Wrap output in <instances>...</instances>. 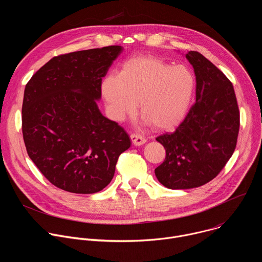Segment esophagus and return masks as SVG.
<instances>
[{
    "mask_svg": "<svg viewBox=\"0 0 262 262\" xmlns=\"http://www.w3.org/2000/svg\"><path fill=\"white\" fill-rule=\"evenodd\" d=\"M130 139L133 141V144L136 146H140L146 142V139L143 136H141L139 134H135V133L130 135Z\"/></svg>",
    "mask_w": 262,
    "mask_h": 262,
    "instance_id": "34e87169",
    "label": "esophagus"
}]
</instances>
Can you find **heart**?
<instances>
[{"label":"heart","mask_w":262,"mask_h":262,"mask_svg":"<svg viewBox=\"0 0 262 262\" xmlns=\"http://www.w3.org/2000/svg\"><path fill=\"white\" fill-rule=\"evenodd\" d=\"M194 90L195 77L188 67L154 56L127 60L118 76H108L101 83L112 118L121 121L140 104V114L159 130L174 128L184 119Z\"/></svg>","instance_id":"1"}]
</instances>
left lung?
<instances>
[{"label":"left lung","instance_id":"8db88e82","mask_svg":"<svg viewBox=\"0 0 262 262\" xmlns=\"http://www.w3.org/2000/svg\"><path fill=\"white\" fill-rule=\"evenodd\" d=\"M196 76V102L175 132L157 138L166 158L156 170L168 189L198 188L225 167L236 147L239 110L232 83L198 52L185 55Z\"/></svg>","mask_w":262,"mask_h":262}]
</instances>
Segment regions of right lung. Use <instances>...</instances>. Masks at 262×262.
I'll return each instance as SVG.
<instances>
[{
	"label": "right lung",
	"mask_w": 262,
	"mask_h": 262,
	"mask_svg": "<svg viewBox=\"0 0 262 262\" xmlns=\"http://www.w3.org/2000/svg\"><path fill=\"white\" fill-rule=\"evenodd\" d=\"M121 51L111 46L54 57L26 85L21 129L28 156L61 190L101 191L130 146L124 128L96 104L101 80Z\"/></svg>",
	"instance_id": "1"
}]
</instances>
